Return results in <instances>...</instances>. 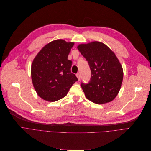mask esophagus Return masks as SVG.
<instances>
[{
	"instance_id": "34e87169",
	"label": "esophagus",
	"mask_w": 151,
	"mask_h": 151,
	"mask_svg": "<svg viewBox=\"0 0 151 151\" xmlns=\"http://www.w3.org/2000/svg\"><path fill=\"white\" fill-rule=\"evenodd\" d=\"M76 76H77V77L78 78V81H80L81 80V74L79 73H77L76 74Z\"/></svg>"
}]
</instances>
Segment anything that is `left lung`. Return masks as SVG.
I'll return each mask as SVG.
<instances>
[{
	"label": "left lung",
	"mask_w": 151,
	"mask_h": 151,
	"mask_svg": "<svg viewBox=\"0 0 151 151\" xmlns=\"http://www.w3.org/2000/svg\"><path fill=\"white\" fill-rule=\"evenodd\" d=\"M78 50L88 63L91 70L89 83H81L88 99L103 104L117 96L123 81L122 66L112 50L102 42L94 41L80 44Z\"/></svg>",
	"instance_id": "1"
}]
</instances>
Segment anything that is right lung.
<instances>
[{"label": "right lung", "instance_id": "1", "mask_svg": "<svg viewBox=\"0 0 151 151\" xmlns=\"http://www.w3.org/2000/svg\"><path fill=\"white\" fill-rule=\"evenodd\" d=\"M74 42L57 39L43 47L31 65V78L37 95L53 102L66 96L77 78L70 71L72 61L68 59Z\"/></svg>", "mask_w": 151, "mask_h": 151}]
</instances>
